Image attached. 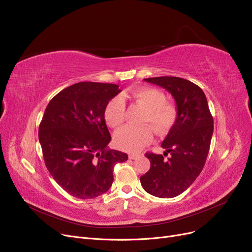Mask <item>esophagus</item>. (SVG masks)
<instances>
[{
	"mask_svg": "<svg viewBox=\"0 0 252 252\" xmlns=\"http://www.w3.org/2000/svg\"><path fill=\"white\" fill-rule=\"evenodd\" d=\"M139 157H141L140 154H129L128 155V158H129V159H132V160H135V159H137V158H139Z\"/></svg>",
	"mask_w": 252,
	"mask_h": 252,
	"instance_id": "esophagus-1",
	"label": "esophagus"
}]
</instances>
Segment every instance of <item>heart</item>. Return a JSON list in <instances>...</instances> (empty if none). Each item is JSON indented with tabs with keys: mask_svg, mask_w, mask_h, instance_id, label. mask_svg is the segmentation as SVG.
<instances>
[{
	"mask_svg": "<svg viewBox=\"0 0 252 252\" xmlns=\"http://www.w3.org/2000/svg\"><path fill=\"white\" fill-rule=\"evenodd\" d=\"M131 96L146 108L141 123L150 124L157 132L164 133L175 121L174 108L165 102V95L154 88H137L131 91ZM125 96V94H124ZM126 105L121 96L112 98L105 109V119L112 127H117L125 120ZM154 138L148 126H126L115 134V143L120 150L135 153L151 143Z\"/></svg>",
	"mask_w": 252,
	"mask_h": 252,
	"instance_id": "1",
	"label": "heart"
}]
</instances>
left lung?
Segmentation results:
<instances>
[{
	"label": "left lung",
	"instance_id": "left-lung-1",
	"mask_svg": "<svg viewBox=\"0 0 252 252\" xmlns=\"http://www.w3.org/2000/svg\"><path fill=\"white\" fill-rule=\"evenodd\" d=\"M168 91L176 104V119L161 146L164 156L145 154L151 168L140 178L154 196L172 198L187 190L201 172L210 151L214 120L202 89L178 77L144 79ZM170 155L167 159L164 157Z\"/></svg>",
	"mask_w": 252,
	"mask_h": 252
}]
</instances>
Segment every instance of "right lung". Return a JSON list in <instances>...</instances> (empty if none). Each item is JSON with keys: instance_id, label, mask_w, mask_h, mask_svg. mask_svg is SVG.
I'll use <instances>...</instances> for the list:
<instances>
[{"instance_id": "1", "label": "right lung", "mask_w": 252, "mask_h": 252, "mask_svg": "<svg viewBox=\"0 0 252 252\" xmlns=\"http://www.w3.org/2000/svg\"><path fill=\"white\" fill-rule=\"evenodd\" d=\"M121 90L115 84L80 82L63 89L46 107L38 138L46 168L71 196L89 199L107 192L116 163L127 155L108 150L105 109Z\"/></svg>"}]
</instances>
